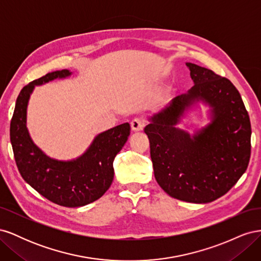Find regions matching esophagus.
Listing matches in <instances>:
<instances>
[{"mask_svg": "<svg viewBox=\"0 0 261 261\" xmlns=\"http://www.w3.org/2000/svg\"><path fill=\"white\" fill-rule=\"evenodd\" d=\"M144 121L140 120V118H134V120L130 122V127L133 132H140L144 128Z\"/></svg>", "mask_w": 261, "mask_h": 261, "instance_id": "34e87169", "label": "esophagus"}]
</instances>
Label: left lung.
<instances>
[{
    "label": "left lung",
    "instance_id": "1",
    "mask_svg": "<svg viewBox=\"0 0 261 261\" xmlns=\"http://www.w3.org/2000/svg\"><path fill=\"white\" fill-rule=\"evenodd\" d=\"M186 66L194 87L151 116L145 133L163 191L179 200L207 203L226 194L246 171L251 126L241 94L227 78L193 63ZM199 100L210 106L211 123L191 137L176 125Z\"/></svg>",
    "mask_w": 261,
    "mask_h": 261
}]
</instances>
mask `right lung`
Wrapping results in <instances>:
<instances>
[{"mask_svg": "<svg viewBox=\"0 0 261 261\" xmlns=\"http://www.w3.org/2000/svg\"><path fill=\"white\" fill-rule=\"evenodd\" d=\"M68 69L48 73L19 92L11 121L10 136L15 161L21 177L50 201L63 207H83L108 191L114 177L113 161L130 133L128 123L117 125L93 139L86 152L70 161L46 155L36 146L27 129V107L35 86L66 78Z\"/></svg>", "mask_w": 261, "mask_h": 261, "instance_id": "right-lung-1", "label": "right lung"}]
</instances>
